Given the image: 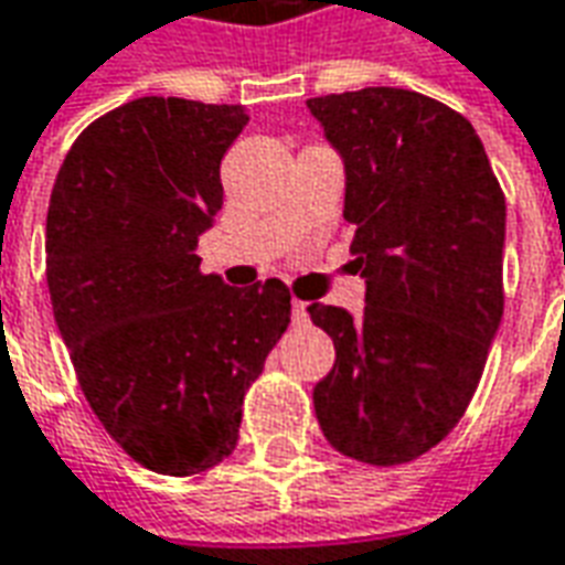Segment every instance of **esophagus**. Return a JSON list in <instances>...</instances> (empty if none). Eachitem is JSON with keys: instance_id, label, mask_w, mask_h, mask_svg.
Segmentation results:
<instances>
[{"instance_id": "1", "label": "esophagus", "mask_w": 565, "mask_h": 565, "mask_svg": "<svg viewBox=\"0 0 565 565\" xmlns=\"http://www.w3.org/2000/svg\"><path fill=\"white\" fill-rule=\"evenodd\" d=\"M290 315H294V323H306V320H308L306 302H299V299H294V306H290Z\"/></svg>"}]
</instances>
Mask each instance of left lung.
Instances as JSON below:
<instances>
[{"instance_id": "left-lung-1", "label": "left lung", "mask_w": 565, "mask_h": 565, "mask_svg": "<svg viewBox=\"0 0 565 565\" xmlns=\"http://www.w3.org/2000/svg\"><path fill=\"white\" fill-rule=\"evenodd\" d=\"M344 162L366 308H308L335 344L315 415L344 457L399 466L457 426L502 320L505 196L472 124L424 93L308 99Z\"/></svg>"}]
</instances>
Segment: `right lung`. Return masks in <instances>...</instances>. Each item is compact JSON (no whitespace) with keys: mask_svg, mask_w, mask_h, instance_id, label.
Segmentation results:
<instances>
[{"mask_svg":"<svg viewBox=\"0 0 565 565\" xmlns=\"http://www.w3.org/2000/svg\"><path fill=\"white\" fill-rule=\"evenodd\" d=\"M242 105L141 96L81 132L47 205V290L93 415L160 475L205 472L238 441L250 381L290 323L278 278L199 271Z\"/></svg>","mask_w":565,"mask_h":565,"instance_id":"obj_1","label":"right lung"}]
</instances>
